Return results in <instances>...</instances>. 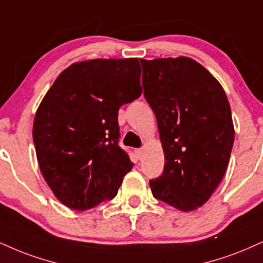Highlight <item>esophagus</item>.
<instances>
[{
	"label": "esophagus",
	"instance_id": "34e87169",
	"mask_svg": "<svg viewBox=\"0 0 263 263\" xmlns=\"http://www.w3.org/2000/svg\"><path fill=\"white\" fill-rule=\"evenodd\" d=\"M135 153H136V156H137L138 158H141V156H142V148H137V149H135Z\"/></svg>",
	"mask_w": 263,
	"mask_h": 263
}]
</instances>
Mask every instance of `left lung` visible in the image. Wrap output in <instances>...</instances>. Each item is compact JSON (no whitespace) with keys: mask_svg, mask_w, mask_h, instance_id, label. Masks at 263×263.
I'll list each match as a JSON object with an SVG mask.
<instances>
[{"mask_svg":"<svg viewBox=\"0 0 263 263\" xmlns=\"http://www.w3.org/2000/svg\"><path fill=\"white\" fill-rule=\"evenodd\" d=\"M144 98L157 118L165 164L149 181L159 201L189 212L210 200L226 174L234 143L226 91L190 58L141 59Z\"/></svg>","mask_w":263,"mask_h":263,"instance_id":"obj_1","label":"left lung"}]
</instances>
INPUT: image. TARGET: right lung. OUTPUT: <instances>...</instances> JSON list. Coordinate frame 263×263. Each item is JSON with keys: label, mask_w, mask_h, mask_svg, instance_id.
Masks as SVG:
<instances>
[{"label": "right lung", "mask_w": 263, "mask_h": 263, "mask_svg": "<svg viewBox=\"0 0 263 263\" xmlns=\"http://www.w3.org/2000/svg\"><path fill=\"white\" fill-rule=\"evenodd\" d=\"M137 59L73 63L53 82L33 125L37 163L60 202L94 208L118 194L134 163L119 145L120 106L141 97Z\"/></svg>", "instance_id": "obj_1"}]
</instances>
